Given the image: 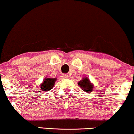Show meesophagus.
Returning a JSON list of instances; mask_svg holds the SVG:
<instances>
[{
  "instance_id": "1",
  "label": "esophagus",
  "mask_w": 134,
  "mask_h": 134,
  "mask_svg": "<svg viewBox=\"0 0 134 134\" xmlns=\"http://www.w3.org/2000/svg\"><path fill=\"white\" fill-rule=\"evenodd\" d=\"M68 75L67 74H63V75H62V77L63 79H66L68 78Z\"/></svg>"
}]
</instances>
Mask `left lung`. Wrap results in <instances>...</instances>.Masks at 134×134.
I'll list each match as a JSON object with an SVG mask.
<instances>
[{
    "label": "left lung",
    "mask_w": 134,
    "mask_h": 134,
    "mask_svg": "<svg viewBox=\"0 0 134 134\" xmlns=\"http://www.w3.org/2000/svg\"><path fill=\"white\" fill-rule=\"evenodd\" d=\"M77 84L84 91L86 92H91L93 88V85H91L87 77H84L82 80L80 81Z\"/></svg>",
    "instance_id": "1"
}]
</instances>
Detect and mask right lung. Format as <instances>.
<instances>
[{"instance_id": "add662e5", "label": "right lung", "mask_w": 134, "mask_h": 134, "mask_svg": "<svg viewBox=\"0 0 134 134\" xmlns=\"http://www.w3.org/2000/svg\"><path fill=\"white\" fill-rule=\"evenodd\" d=\"M56 79L47 78L44 80L42 85H41V89L43 91H49L53 87Z\"/></svg>"}]
</instances>
